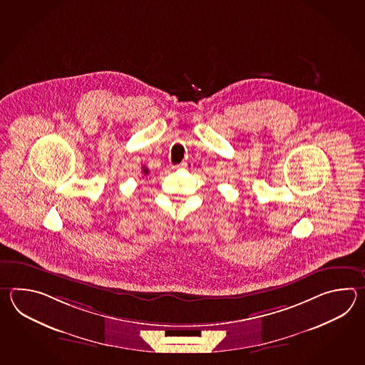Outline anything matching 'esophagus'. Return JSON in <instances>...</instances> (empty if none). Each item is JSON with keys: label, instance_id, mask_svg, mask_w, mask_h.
<instances>
[{"label": "esophagus", "instance_id": "esophagus-1", "mask_svg": "<svg viewBox=\"0 0 365 365\" xmlns=\"http://www.w3.org/2000/svg\"><path fill=\"white\" fill-rule=\"evenodd\" d=\"M193 165L192 162H182V163L178 165V168H190Z\"/></svg>", "mask_w": 365, "mask_h": 365}]
</instances>
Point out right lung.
Instances as JSON below:
<instances>
[{"label": "right lung", "mask_w": 365, "mask_h": 365, "mask_svg": "<svg viewBox=\"0 0 365 365\" xmlns=\"http://www.w3.org/2000/svg\"><path fill=\"white\" fill-rule=\"evenodd\" d=\"M142 171H143V175H148V170L146 167H143V168H142Z\"/></svg>", "instance_id": "obj_1"}]
</instances>
